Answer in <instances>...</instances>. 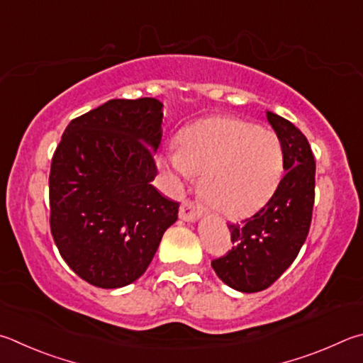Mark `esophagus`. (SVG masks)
Returning a JSON list of instances; mask_svg holds the SVG:
<instances>
[{
  "instance_id": "1",
  "label": "esophagus",
  "mask_w": 363,
  "mask_h": 363,
  "mask_svg": "<svg viewBox=\"0 0 363 363\" xmlns=\"http://www.w3.org/2000/svg\"><path fill=\"white\" fill-rule=\"evenodd\" d=\"M201 216V209L194 201L184 200L179 208V217L186 222H194Z\"/></svg>"
}]
</instances>
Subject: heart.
<instances>
[{
    "mask_svg": "<svg viewBox=\"0 0 363 363\" xmlns=\"http://www.w3.org/2000/svg\"><path fill=\"white\" fill-rule=\"evenodd\" d=\"M174 181L201 177V195L219 213L240 217L259 209L278 187L284 150L274 131L238 117L214 116L182 131L163 160Z\"/></svg>",
    "mask_w": 363,
    "mask_h": 363,
    "instance_id": "obj_1",
    "label": "heart"
}]
</instances>
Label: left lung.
<instances>
[{
  "instance_id": "8db88e82",
  "label": "left lung",
  "mask_w": 363,
  "mask_h": 363,
  "mask_svg": "<svg viewBox=\"0 0 363 363\" xmlns=\"http://www.w3.org/2000/svg\"><path fill=\"white\" fill-rule=\"evenodd\" d=\"M267 118L281 140L286 174L260 211L230 223L232 250L211 262L216 274L235 291H265L292 265L311 225L315 162L306 136L274 113Z\"/></svg>"
}]
</instances>
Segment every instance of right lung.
I'll return each mask as SVG.
<instances>
[{
  "label": "right lung",
  "mask_w": 363,
  "mask_h": 363,
  "mask_svg": "<svg viewBox=\"0 0 363 363\" xmlns=\"http://www.w3.org/2000/svg\"><path fill=\"white\" fill-rule=\"evenodd\" d=\"M163 104L109 100L72 118L52 157L50 232L79 278L101 289L146 272L179 203L152 184Z\"/></svg>",
  "instance_id": "right-lung-1"
}]
</instances>
